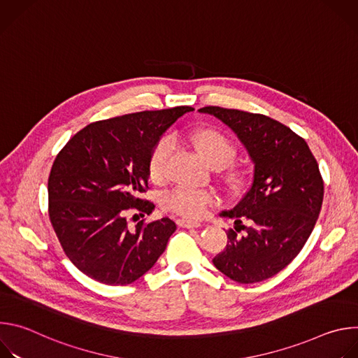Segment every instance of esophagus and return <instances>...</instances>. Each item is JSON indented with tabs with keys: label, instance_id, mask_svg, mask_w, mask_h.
Instances as JSON below:
<instances>
[{
	"label": "esophagus",
	"instance_id": "esophagus-1",
	"mask_svg": "<svg viewBox=\"0 0 358 358\" xmlns=\"http://www.w3.org/2000/svg\"><path fill=\"white\" fill-rule=\"evenodd\" d=\"M177 225L181 227V228H198V227H201L199 222H196V221H189V220H184V218L177 220Z\"/></svg>",
	"mask_w": 358,
	"mask_h": 358
}]
</instances>
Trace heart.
I'll return each mask as SVG.
<instances>
[{
	"instance_id": "obj_1",
	"label": "heart",
	"mask_w": 358,
	"mask_h": 358,
	"mask_svg": "<svg viewBox=\"0 0 358 358\" xmlns=\"http://www.w3.org/2000/svg\"><path fill=\"white\" fill-rule=\"evenodd\" d=\"M189 138L201 157L215 170L229 166L236 156V147L234 143L215 129H199L194 131ZM171 150L173 143L169 137L160 138L152 145L147 159V176L150 181L162 182L166 178ZM243 180L245 177L241 171H229L227 174V181L232 187L241 185ZM214 201L215 198L210 191L178 185L163 196L162 203L164 210L194 220L206 214Z\"/></svg>"
}]
</instances>
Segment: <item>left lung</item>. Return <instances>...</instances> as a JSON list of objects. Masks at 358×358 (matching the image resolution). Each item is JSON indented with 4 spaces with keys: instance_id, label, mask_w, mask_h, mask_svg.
<instances>
[{
    "instance_id": "1",
    "label": "left lung",
    "mask_w": 358,
    "mask_h": 358,
    "mask_svg": "<svg viewBox=\"0 0 358 358\" xmlns=\"http://www.w3.org/2000/svg\"><path fill=\"white\" fill-rule=\"evenodd\" d=\"M198 112L232 129L255 164L248 192L220 214L235 229L213 262L238 283L269 279L297 257L316 225L324 194L319 164L304 138L265 115L218 106Z\"/></svg>"
}]
</instances>
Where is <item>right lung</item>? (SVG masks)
<instances>
[{"mask_svg":"<svg viewBox=\"0 0 358 358\" xmlns=\"http://www.w3.org/2000/svg\"><path fill=\"white\" fill-rule=\"evenodd\" d=\"M178 106L87 124L59 151L48 178L49 220L69 261L105 285H129L150 271L177 229L174 221L144 220L129 228L127 211L150 215L147 159L184 113Z\"/></svg>","mask_w":358,"mask_h":358,"instance_id":"add662e5","label":"right lung"}]
</instances>
